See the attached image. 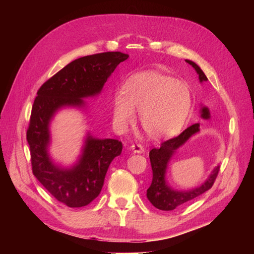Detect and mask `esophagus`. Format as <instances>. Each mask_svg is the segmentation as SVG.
I'll return each mask as SVG.
<instances>
[{"label":"esophagus","instance_id":"34e87169","mask_svg":"<svg viewBox=\"0 0 254 254\" xmlns=\"http://www.w3.org/2000/svg\"><path fill=\"white\" fill-rule=\"evenodd\" d=\"M131 150L134 153H143L144 152V148L141 144H132L131 145Z\"/></svg>","mask_w":254,"mask_h":254}]
</instances>
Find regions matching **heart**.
<instances>
[{
  "label": "heart",
  "mask_w": 254,
  "mask_h": 254,
  "mask_svg": "<svg viewBox=\"0 0 254 254\" xmlns=\"http://www.w3.org/2000/svg\"><path fill=\"white\" fill-rule=\"evenodd\" d=\"M139 110V119L149 135L176 134L186 124L192 110L191 88L186 81L158 71H143L128 78L123 93L112 100L115 127L124 131Z\"/></svg>",
  "instance_id": "heart-1"
}]
</instances>
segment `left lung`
I'll return each instance as SVG.
<instances>
[{
  "mask_svg": "<svg viewBox=\"0 0 254 254\" xmlns=\"http://www.w3.org/2000/svg\"><path fill=\"white\" fill-rule=\"evenodd\" d=\"M186 63L194 67V69L198 74L200 83L207 81V77H206L204 71L200 69V67L197 64L188 59L186 60ZM200 118L204 120L210 119L208 107L201 106ZM198 132L199 123L192 124L191 127H187L184 132L180 133L178 136L165 141V142L161 143L160 148H154L149 152L150 162H151L152 168V183L147 189V197L150 203L156 208L161 210H173L176 207H178L179 205L192 200L212 188L215 179L217 177L218 171H220V166L215 167L207 179L200 186L188 189V190H176V189L169 186L166 180V173L170 159L173 158L174 154L177 152V150L182 145H184L192 135H195Z\"/></svg>",
  "mask_w": 254,
  "mask_h": 254,
  "instance_id": "1",
  "label": "left lung"
}]
</instances>
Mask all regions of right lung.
I'll return each instance as SVG.
<instances>
[{
    "label": "right lung",
    "instance_id": "right-lung-1",
    "mask_svg": "<svg viewBox=\"0 0 254 254\" xmlns=\"http://www.w3.org/2000/svg\"><path fill=\"white\" fill-rule=\"evenodd\" d=\"M128 55L110 51L74 60L41 86L33 102L27 140L32 173L42 186L68 207H83L100 195L107 169L122 152V142L85 137L81 153L71 167L54 162L49 154L50 122L65 107L86 109L84 98L97 96L120 63Z\"/></svg>",
    "mask_w": 254,
    "mask_h": 254
}]
</instances>
